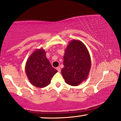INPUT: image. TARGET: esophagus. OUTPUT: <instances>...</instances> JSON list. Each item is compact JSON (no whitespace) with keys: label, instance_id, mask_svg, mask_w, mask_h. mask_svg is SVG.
Returning <instances> with one entry per match:
<instances>
[{"label":"esophagus","instance_id":"34e87169","mask_svg":"<svg viewBox=\"0 0 121 121\" xmlns=\"http://www.w3.org/2000/svg\"><path fill=\"white\" fill-rule=\"evenodd\" d=\"M56 69H57V71H58V72H61V69H60V67H57L56 68Z\"/></svg>","mask_w":121,"mask_h":121}]
</instances>
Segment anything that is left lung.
Instances as JSON below:
<instances>
[{"mask_svg": "<svg viewBox=\"0 0 121 121\" xmlns=\"http://www.w3.org/2000/svg\"><path fill=\"white\" fill-rule=\"evenodd\" d=\"M61 73L66 83L77 86L87 79L91 68V59L82 41L73 39L65 50Z\"/></svg>", "mask_w": 121, "mask_h": 121, "instance_id": "8db88e82", "label": "left lung"}]
</instances>
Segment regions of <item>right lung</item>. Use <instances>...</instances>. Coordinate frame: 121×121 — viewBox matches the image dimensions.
Listing matches in <instances>:
<instances>
[{"label": "right lung", "instance_id": "add662e5", "mask_svg": "<svg viewBox=\"0 0 121 121\" xmlns=\"http://www.w3.org/2000/svg\"><path fill=\"white\" fill-rule=\"evenodd\" d=\"M43 48L36 49L28 57L25 65V72L30 83L38 88L49 85L52 78L57 70L54 68L46 56Z\"/></svg>", "mask_w": 121, "mask_h": 121}]
</instances>
